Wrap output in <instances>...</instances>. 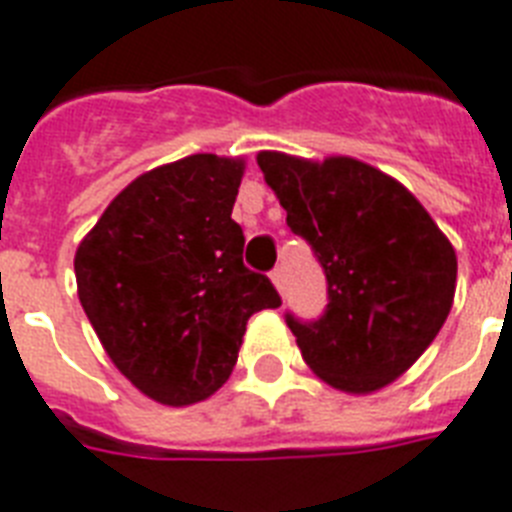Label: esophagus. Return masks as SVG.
Returning <instances> with one entry per match:
<instances>
[{
  "label": "esophagus",
  "instance_id": "34e87169",
  "mask_svg": "<svg viewBox=\"0 0 512 512\" xmlns=\"http://www.w3.org/2000/svg\"><path fill=\"white\" fill-rule=\"evenodd\" d=\"M269 277H272V282H275V288L282 293V290H285V269L275 267V269H272V272H269Z\"/></svg>",
  "mask_w": 512,
  "mask_h": 512
}]
</instances>
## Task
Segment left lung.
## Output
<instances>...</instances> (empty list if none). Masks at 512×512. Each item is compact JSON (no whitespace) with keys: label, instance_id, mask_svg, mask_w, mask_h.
Returning <instances> with one entry per match:
<instances>
[{"label":"left lung","instance_id":"left-lung-1","mask_svg":"<svg viewBox=\"0 0 512 512\" xmlns=\"http://www.w3.org/2000/svg\"><path fill=\"white\" fill-rule=\"evenodd\" d=\"M293 235L327 280L317 320L285 314L304 362L330 386L367 394L423 354L455 298V248L415 195L354 158L259 153Z\"/></svg>","mask_w":512,"mask_h":512}]
</instances>
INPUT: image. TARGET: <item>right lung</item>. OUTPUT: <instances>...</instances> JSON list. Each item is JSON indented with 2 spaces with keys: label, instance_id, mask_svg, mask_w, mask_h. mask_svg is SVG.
<instances>
[{
  "label": "right lung",
  "instance_id": "add662e5",
  "mask_svg": "<svg viewBox=\"0 0 512 512\" xmlns=\"http://www.w3.org/2000/svg\"><path fill=\"white\" fill-rule=\"evenodd\" d=\"M243 161L200 153L137 177L76 251L79 301L113 365L161 404L222 388L245 322L282 304L243 264Z\"/></svg>",
  "mask_w": 512,
  "mask_h": 512
}]
</instances>
